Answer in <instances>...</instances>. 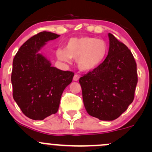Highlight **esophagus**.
Segmentation results:
<instances>
[{
    "instance_id": "1",
    "label": "esophagus",
    "mask_w": 152,
    "mask_h": 152,
    "mask_svg": "<svg viewBox=\"0 0 152 152\" xmlns=\"http://www.w3.org/2000/svg\"><path fill=\"white\" fill-rule=\"evenodd\" d=\"M79 78H80V77H79V75L75 74L74 76H73V81H75V82H77V81H79Z\"/></svg>"
}]
</instances>
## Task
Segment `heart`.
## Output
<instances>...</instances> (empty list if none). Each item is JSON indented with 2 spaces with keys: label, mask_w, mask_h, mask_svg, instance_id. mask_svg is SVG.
Returning <instances> with one entry per match:
<instances>
[{
  "label": "heart",
  "mask_w": 152,
  "mask_h": 152,
  "mask_svg": "<svg viewBox=\"0 0 152 152\" xmlns=\"http://www.w3.org/2000/svg\"><path fill=\"white\" fill-rule=\"evenodd\" d=\"M107 50V43L102 39L83 37L70 39L65 50L57 49L56 54L62 62H69L70 59L77 60L78 67L81 70L90 72L97 68L103 62Z\"/></svg>",
  "instance_id": "heart-1"
}]
</instances>
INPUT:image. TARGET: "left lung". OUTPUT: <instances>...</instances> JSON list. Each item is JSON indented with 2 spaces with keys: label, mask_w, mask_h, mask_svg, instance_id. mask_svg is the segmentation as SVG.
I'll return each instance as SVG.
<instances>
[{
  "label": "left lung",
  "mask_w": 152,
  "mask_h": 152,
  "mask_svg": "<svg viewBox=\"0 0 152 152\" xmlns=\"http://www.w3.org/2000/svg\"><path fill=\"white\" fill-rule=\"evenodd\" d=\"M108 55L97 68L79 79L87 113L102 121L118 118L134 100L137 83V65L132 53L108 34Z\"/></svg>",
  "instance_id": "obj_1"
}]
</instances>
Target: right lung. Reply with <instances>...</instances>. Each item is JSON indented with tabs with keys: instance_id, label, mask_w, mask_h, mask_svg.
I'll return each instance as SVG.
<instances>
[{
	"instance_id": "obj_1",
	"label": "right lung",
	"mask_w": 152,
	"mask_h": 152,
	"mask_svg": "<svg viewBox=\"0 0 152 152\" xmlns=\"http://www.w3.org/2000/svg\"><path fill=\"white\" fill-rule=\"evenodd\" d=\"M59 35L42 31L28 39L13 59L12 81L13 98L26 116L43 120L59 110L64 90L74 73L51 66L40 49Z\"/></svg>"
}]
</instances>
